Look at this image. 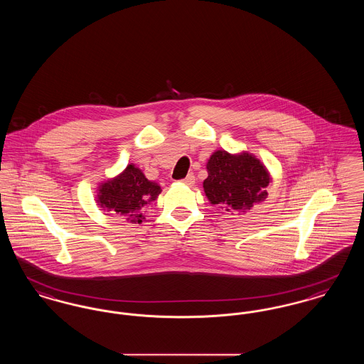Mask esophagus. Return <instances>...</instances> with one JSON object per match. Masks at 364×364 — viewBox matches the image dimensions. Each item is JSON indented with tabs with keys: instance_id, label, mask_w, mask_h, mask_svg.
Here are the masks:
<instances>
[{
	"instance_id": "esophagus-1",
	"label": "esophagus",
	"mask_w": 364,
	"mask_h": 364,
	"mask_svg": "<svg viewBox=\"0 0 364 364\" xmlns=\"http://www.w3.org/2000/svg\"><path fill=\"white\" fill-rule=\"evenodd\" d=\"M181 181H183L184 184H187V186H192V184L195 183V176H193L192 173H190L188 176H187V177H186V178H183Z\"/></svg>"
}]
</instances>
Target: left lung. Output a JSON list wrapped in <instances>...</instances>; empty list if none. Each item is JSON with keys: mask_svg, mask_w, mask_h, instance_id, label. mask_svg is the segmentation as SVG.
<instances>
[{"mask_svg": "<svg viewBox=\"0 0 364 364\" xmlns=\"http://www.w3.org/2000/svg\"><path fill=\"white\" fill-rule=\"evenodd\" d=\"M205 193L211 205L226 211H245L263 202L272 181L266 166L250 153L229 154L225 150L213 153L208 165Z\"/></svg>", "mask_w": 364, "mask_h": 364, "instance_id": "obj_1", "label": "left lung"}]
</instances>
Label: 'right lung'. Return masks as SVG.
<instances>
[{
  "label": "right lung",
  "instance_id": "add662e5",
  "mask_svg": "<svg viewBox=\"0 0 364 364\" xmlns=\"http://www.w3.org/2000/svg\"><path fill=\"white\" fill-rule=\"evenodd\" d=\"M159 193L161 187L129 164L122 173L100 184L97 203L104 210L127 217V221L132 224H140L144 220L140 210L156 200Z\"/></svg>",
  "mask_w": 364,
  "mask_h": 364
}]
</instances>
